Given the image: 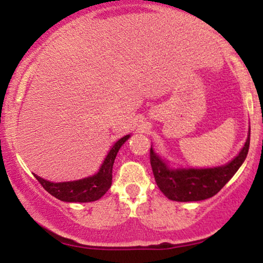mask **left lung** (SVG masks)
<instances>
[{
  "label": "left lung",
  "mask_w": 263,
  "mask_h": 263,
  "mask_svg": "<svg viewBox=\"0 0 263 263\" xmlns=\"http://www.w3.org/2000/svg\"><path fill=\"white\" fill-rule=\"evenodd\" d=\"M250 145V130L246 145L235 159L224 166L212 168H178L172 170L161 160L152 147L149 161L157 185L167 199L188 202L210 199L221 190L246 160Z\"/></svg>",
  "instance_id": "obj_1"
}]
</instances>
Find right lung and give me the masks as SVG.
<instances>
[{"label": "right lung", "mask_w": 263, "mask_h": 263, "mask_svg": "<svg viewBox=\"0 0 263 263\" xmlns=\"http://www.w3.org/2000/svg\"><path fill=\"white\" fill-rule=\"evenodd\" d=\"M129 136L130 135H125L115 143L110 152L107 153L98 174L92 176V177L62 183L45 181L37 175H34V177L37 178V181L41 183L46 192L55 196L56 199L64 201V202H92V201L99 200L110 189L111 183H112V166L115 158L117 156L118 149L127 141Z\"/></svg>", "instance_id": "add662e5"}]
</instances>
